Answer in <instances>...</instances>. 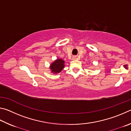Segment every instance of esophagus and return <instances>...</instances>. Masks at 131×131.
<instances>
[{
  "label": "esophagus",
  "mask_w": 131,
  "mask_h": 131,
  "mask_svg": "<svg viewBox=\"0 0 131 131\" xmlns=\"http://www.w3.org/2000/svg\"><path fill=\"white\" fill-rule=\"evenodd\" d=\"M72 59H73V60H76V59H77L76 57H72Z\"/></svg>",
  "instance_id": "34e87169"
}]
</instances>
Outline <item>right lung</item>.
<instances>
[{"instance_id":"obj_1","label":"right lung","mask_w":131,"mask_h":131,"mask_svg":"<svg viewBox=\"0 0 131 131\" xmlns=\"http://www.w3.org/2000/svg\"><path fill=\"white\" fill-rule=\"evenodd\" d=\"M64 63L65 62L62 59H57L50 66V69L51 70V72L52 73H54V74L61 72L64 67Z\"/></svg>"}]
</instances>
